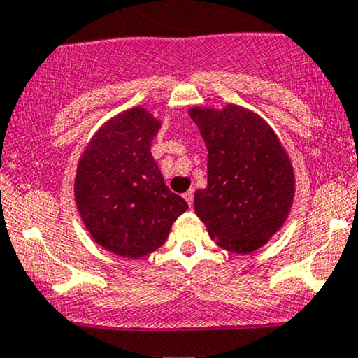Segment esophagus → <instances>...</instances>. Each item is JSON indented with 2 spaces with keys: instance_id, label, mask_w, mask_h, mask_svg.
<instances>
[{
  "instance_id": "esophagus-1",
  "label": "esophagus",
  "mask_w": 358,
  "mask_h": 358,
  "mask_svg": "<svg viewBox=\"0 0 358 358\" xmlns=\"http://www.w3.org/2000/svg\"><path fill=\"white\" fill-rule=\"evenodd\" d=\"M193 193H195L193 190H188V192H185V193H183V199L187 200V203L190 205V207L193 205Z\"/></svg>"
}]
</instances>
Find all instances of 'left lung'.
I'll use <instances>...</instances> for the list:
<instances>
[{
    "mask_svg": "<svg viewBox=\"0 0 358 358\" xmlns=\"http://www.w3.org/2000/svg\"><path fill=\"white\" fill-rule=\"evenodd\" d=\"M190 117L208 150L207 188L195 192V213L217 245L252 252L281 229L291 210L289 158L268 122L239 106L192 108Z\"/></svg>",
    "mask_w": 358,
    "mask_h": 358,
    "instance_id": "8db88e82",
    "label": "left lung"
}]
</instances>
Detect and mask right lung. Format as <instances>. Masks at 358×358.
I'll list each match as a JSON object with an SVG mask.
<instances>
[{"label": "right lung", "instance_id": "add662e5", "mask_svg": "<svg viewBox=\"0 0 358 358\" xmlns=\"http://www.w3.org/2000/svg\"><path fill=\"white\" fill-rule=\"evenodd\" d=\"M159 121L133 108L94 134L76 175V202L97 244L138 259L162 248L171 225L188 208L165 185L151 155Z\"/></svg>", "mask_w": 358, "mask_h": 358}]
</instances>
